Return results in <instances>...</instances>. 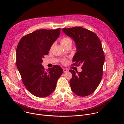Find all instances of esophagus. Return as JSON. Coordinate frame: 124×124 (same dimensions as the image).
<instances>
[{
	"mask_svg": "<svg viewBox=\"0 0 124 124\" xmlns=\"http://www.w3.org/2000/svg\"><path fill=\"white\" fill-rule=\"evenodd\" d=\"M63 72H64V73H66V72H68V70L67 69L64 68L63 69Z\"/></svg>",
	"mask_w": 124,
	"mask_h": 124,
	"instance_id": "34e87169",
	"label": "esophagus"
}]
</instances>
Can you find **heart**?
<instances>
[{"label":"heart","mask_w":124,"mask_h":124,"mask_svg":"<svg viewBox=\"0 0 124 124\" xmlns=\"http://www.w3.org/2000/svg\"><path fill=\"white\" fill-rule=\"evenodd\" d=\"M60 42L61 45L65 47L66 46H68V45H72V43H73V41L70 38L68 37H64V38H62L60 40ZM52 47H53V45H52L51 46V47L50 48V50H51V49L52 48ZM66 61H67V60L65 59H64L62 60V63H65L66 62Z\"/></svg>","instance_id":"obj_1"}]
</instances>
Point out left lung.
I'll return each mask as SVG.
<instances>
[{"mask_svg": "<svg viewBox=\"0 0 124 124\" xmlns=\"http://www.w3.org/2000/svg\"><path fill=\"white\" fill-rule=\"evenodd\" d=\"M62 30L76 44L77 51L72 65H82L81 72L69 70L72 74L70 88L78 96L90 95L98 87L103 74L104 54L101 41L95 33L81 27L63 28Z\"/></svg>", "mask_w": 124, "mask_h": 124, "instance_id": "left-lung-1", "label": "left lung"}]
</instances>
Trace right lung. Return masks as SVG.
I'll return each instance as SVG.
<instances>
[{
    "instance_id": "1",
    "label": "right lung",
    "mask_w": 124,
    "mask_h": 124,
    "mask_svg": "<svg viewBox=\"0 0 124 124\" xmlns=\"http://www.w3.org/2000/svg\"><path fill=\"white\" fill-rule=\"evenodd\" d=\"M60 28L40 29L25 35L16 50V64L22 81L34 96L44 98L55 89L63 69L58 65L45 70L43 58L47 55L52 45L58 38Z\"/></svg>"
}]
</instances>
